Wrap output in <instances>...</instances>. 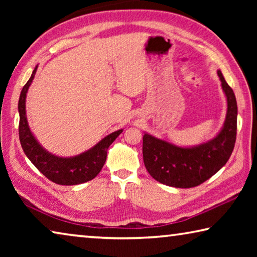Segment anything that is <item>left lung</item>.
<instances>
[{"mask_svg": "<svg viewBox=\"0 0 257 257\" xmlns=\"http://www.w3.org/2000/svg\"><path fill=\"white\" fill-rule=\"evenodd\" d=\"M217 75L227 97V115L221 132L206 143L179 147L150 134L143 137V158L146 170L161 184L191 188L203 184L228 162L237 136V101L220 70Z\"/></svg>", "mask_w": 257, "mask_h": 257, "instance_id": "1", "label": "left lung"}]
</instances>
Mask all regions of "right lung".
Returning <instances> with one entry per match:
<instances>
[{"label":"right lung","instance_id":"right-lung-1","mask_svg":"<svg viewBox=\"0 0 257 257\" xmlns=\"http://www.w3.org/2000/svg\"><path fill=\"white\" fill-rule=\"evenodd\" d=\"M37 67L34 69L32 77L21 90L18 111H19V139L25 154L35 167L47 179L63 186L79 185L89 181L96 177L102 170L106 161L107 149L115 138L122 133V129L107 135L92 149L72 158H60L43 149L37 139L30 132L27 116H26V96L30 84L36 73Z\"/></svg>","mask_w":257,"mask_h":257}]
</instances>
